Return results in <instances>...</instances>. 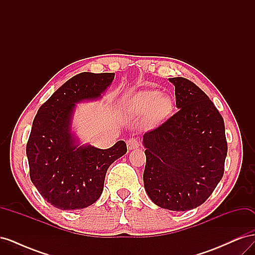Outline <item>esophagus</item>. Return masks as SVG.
Here are the masks:
<instances>
[{
    "mask_svg": "<svg viewBox=\"0 0 255 255\" xmlns=\"http://www.w3.org/2000/svg\"><path fill=\"white\" fill-rule=\"evenodd\" d=\"M127 145H128V150H134V149H137L138 146H139V141H138L135 137L128 138V141H127Z\"/></svg>",
    "mask_w": 255,
    "mask_h": 255,
    "instance_id": "1",
    "label": "esophagus"
}]
</instances>
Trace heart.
Segmentation results:
<instances>
[{"instance_id": "1", "label": "heart", "mask_w": 255, "mask_h": 255, "mask_svg": "<svg viewBox=\"0 0 255 255\" xmlns=\"http://www.w3.org/2000/svg\"><path fill=\"white\" fill-rule=\"evenodd\" d=\"M130 107L136 114L149 113L152 120L159 121L171 114L173 103L169 97L160 96L158 90L148 89L139 92L134 97Z\"/></svg>"}]
</instances>
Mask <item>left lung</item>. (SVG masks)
<instances>
[{
  "label": "left lung",
  "instance_id": "1",
  "mask_svg": "<svg viewBox=\"0 0 255 255\" xmlns=\"http://www.w3.org/2000/svg\"><path fill=\"white\" fill-rule=\"evenodd\" d=\"M169 81L179 112L143 135V183L156 205L183 212L213 194L225 172L228 142L222 116L205 92L187 79Z\"/></svg>",
  "mask_w": 255,
  "mask_h": 255
}]
</instances>
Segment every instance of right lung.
Masks as SVG:
<instances>
[{
  "label": "right lung",
  "mask_w": 255,
  "mask_h": 255,
  "mask_svg": "<svg viewBox=\"0 0 255 255\" xmlns=\"http://www.w3.org/2000/svg\"><path fill=\"white\" fill-rule=\"evenodd\" d=\"M114 78L115 73L76 74L35 116L26 144L29 176L39 194L60 210H82L94 204L103 191L107 169L127 153L122 140L106 150L79 146L70 132L75 103L99 98Z\"/></svg>",
  "instance_id": "obj_1"
}]
</instances>
